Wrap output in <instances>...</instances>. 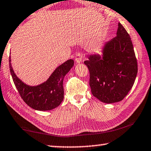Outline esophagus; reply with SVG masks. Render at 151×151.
Returning <instances> with one entry per match:
<instances>
[{
    "instance_id": "esophagus-1",
    "label": "esophagus",
    "mask_w": 151,
    "mask_h": 151,
    "mask_svg": "<svg viewBox=\"0 0 151 151\" xmlns=\"http://www.w3.org/2000/svg\"><path fill=\"white\" fill-rule=\"evenodd\" d=\"M83 59H84V55L81 53H78L76 54V57H75V60L76 63H80L83 61Z\"/></svg>"
}]
</instances>
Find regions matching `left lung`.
Instances as JSON below:
<instances>
[{
	"label": "left lung",
	"mask_w": 151,
	"mask_h": 151,
	"mask_svg": "<svg viewBox=\"0 0 151 151\" xmlns=\"http://www.w3.org/2000/svg\"><path fill=\"white\" fill-rule=\"evenodd\" d=\"M101 52L88 55L84 62L92 94L105 104L119 102L132 89L137 73L132 41L121 23L116 37L105 43Z\"/></svg>",
	"instance_id": "left-lung-1"
}]
</instances>
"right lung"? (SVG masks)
<instances>
[{
    "instance_id": "obj_1",
    "label": "right lung",
    "mask_w": 151,
    "mask_h": 151,
    "mask_svg": "<svg viewBox=\"0 0 151 151\" xmlns=\"http://www.w3.org/2000/svg\"><path fill=\"white\" fill-rule=\"evenodd\" d=\"M9 68L13 80L21 97L28 106L36 110L47 111L56 108L64 99L63 79L74 65L73 59L56 67L46 81L36 86H30L17 77L12 65Z\"/></svg>"
}]
</instances>
